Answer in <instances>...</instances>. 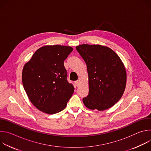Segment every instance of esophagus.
Listing matches in <instances>:
<instances>
[{
  "instance_id": "34e87169",
  "label": "esophagus",
  "mask_w": 151,
  "mask_h": 151,
  "mask_svg": "<svg viewBox=\"0 0 151 151\" xmlns=\"http://www.w3.org/2000/svg\"><path fill=\"white\" fill-rule=\"evenodd\" d=\"M75 85L77 86V87H78V86L79 85V81L78 80V81H75Z\"/></svg>"
}]
</instances>
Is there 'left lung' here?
<instances>
[{
	"label": "left lung",
	"mask_w": 151,
	"mask_h": 151,
	"mask_svg": "<svg viewBox=\"0 0 151 151\" xmlns=\"http://www.w3.org/2000/svg\"><path fill=\"white\" fill-rule=\"evenodd\" d=\"M85 61L88 73L89 93L83 98L91 110L110 108L124 92L127 73L119 57L111 48L100 45L82 44L76 47Z\"/></svg>",
	"instance_id": "obj_1"
}]
</instances>
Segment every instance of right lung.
I'll use <instances>...</instances> for the list:
<instances>
[{
  "instance_id": "obj_1",
  "label": "right lung",
  "mask_w": 151,
  "mask_h": 151,
  "mask_svg": "<svg viewBox=\"0 0 151 151\" xmlns=\"http://www.w3.org/2000/svg\"><path fill=\"white\" fill-rule=\"evenodd\" d=\"M72 51L70 47L59 45L42 47L24 66V90L39 111L54 114L66 108L75 88L67 80L64 61Z\"/></svg>"
}]
</instances>
